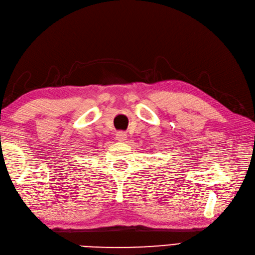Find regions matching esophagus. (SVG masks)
Instances as JSON below:
<instances>
[{
    "label": "esophagus",
    "mask_w": 255,
    "mask_h": 255,
    "mask_svg": "<svg viewBox=\"0 0 255 255\" xmlns=\"http://www.w3.org/2000/svg\"><path fill=\"white\" fill-rule=\"evenodd\" d=\"M116 138L118 139V141L122 142V141H124V139H127V133H126V132H123V131L118 132V133H117V136H116Z\"/></svg>",
    "instance_id": "1"
}]
</instances>
